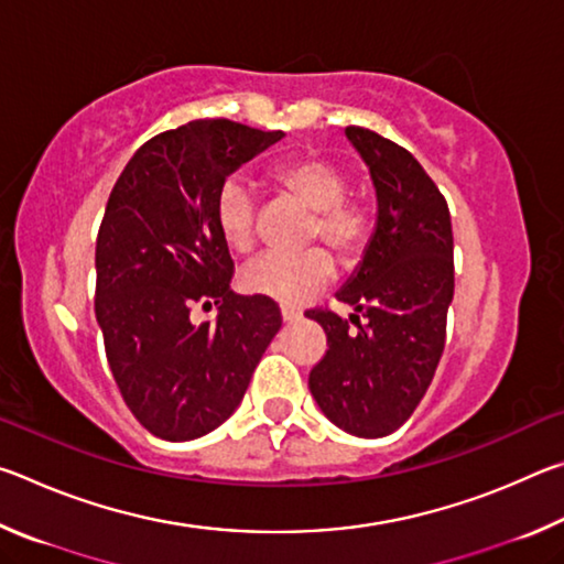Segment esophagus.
I'll return each mask as SVG.
<instances>
[{
	"mask_svg": "<svg viewBox=\"0 0 564 564\" xmlns=\"http://www.w3.org/2000/svg\"><path fill=\"white\" fill-rule=\"evenodd\" d=\"M281 318L285 323L299 321L301 318V308H295V305H291V303H281Z\"/></svg>",
	"mask_w": 564,
	"mask_h": 564,
	"instance_id": "1",
	"label": "esophagus"
}]
</instances>
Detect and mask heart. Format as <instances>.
<instances>
[{
    "label": "heart",
    "instance_id": "obj_1",
    "mask_svg": "<svg viewBox=\"0 0 564 564\" xmlns=\"http://www.w3.org/2000/svg\"><path fill=\"white\" fill-rule=\"evenodd\" d=\"M269 184L283 198L311 212L305 241H323L343 263H356L373 234V208L348 194V174L330 159L303 154L269 169ZM216 228L236 253L256 248V198L241 176H231L216 196ZM336 263L323 248L301 253H265L241 273V285L253 295L303 303L333 281Z\"/></svg>",
    "mask_w": 564,
    "mask_h": 564
}]
</instances>
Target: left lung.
Wrapping results in <instances>:
<instances>
[{
	"label": "left lung",
	"instance_id": "left-lung-1",
	"mask_svg": "<svg viewBox=\"0 0 564 564\" xmlns=\"http://www.w3.org/2000/svg\"><path fill=\"white\" fill-rule=\"evenodd\" d=\"M370 169L378 221L348 283L336 293L350 318L328 308L321 323L328 350L308 376L333 425L358 437H383L413 415L445 348L455 291L453 226L445 196L417 159L380 133L346 127Z\"/></svg>",
	"mask_w": 564,
	"mask_h": 564
}]
</instances>
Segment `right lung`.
Wrapping results in <instances>:
<instances>
[{
    "instance_id": "1",
    "label": "right lung",
    "mask_w": 564,
    "mask_h": 564,
    "mask_svg": "<svg viewBox=\"0 0 564 564\" xmlns=\"http://www.w3.org/2000/svg\"><path fill=\"white\" fill-rule=\"evenodd\" d=\"M285 137L228 119L159 133L123 166L97 238L104 348L133 417L161 441H194L231 417L281 328L263 295L231 291L216 196L234 171ZM216 304V322L189 318Z\"/></svg>"
}]
</instances>
